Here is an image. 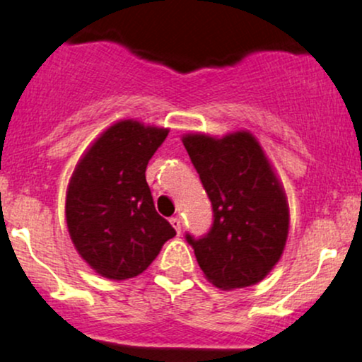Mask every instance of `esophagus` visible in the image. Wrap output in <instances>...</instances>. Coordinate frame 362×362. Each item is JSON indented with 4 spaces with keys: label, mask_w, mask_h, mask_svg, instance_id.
<instances>
[{
    "label": "esophagus",
    "mask_w": 362,
    "mask_h": 362,
    "mask_svg": "<svg viewBox=\"0 0 362 362\" xmlns=\"http://www.w3.org/2000/svg\"><path fill=\"white\" fill-rule=\"evenodd\" d=\"M170 224H172L173 228H175V231L178 235H180V231H182V219L178 218V216H175V218H172L170 219Z\"/></svg>",
    "instance_id": "1"
}]
</instances>
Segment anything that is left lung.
Wrapping results in <instances>:
<instances>
[{
	"mask_svg": "<svg viewBox=\"0 0 362 362\" xmlns=\"http://www.w3.org/2000/svg\"><path fill=\"white\" fill-rule=\"evenodd\" d=\"M182 143L213 202L214 223L192 245L206 279L219 289L257 284L284 252L289 204L276 168L247 129L211 136L187 132Z\"/></svg>",
	"mask_w": 362,
	"mask_h": 362,
	"instance_id": "obj_1",
	"label": "left lung"
}]
</instances>
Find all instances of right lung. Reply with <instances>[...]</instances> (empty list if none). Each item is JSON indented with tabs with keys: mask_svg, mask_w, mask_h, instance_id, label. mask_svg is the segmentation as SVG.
Masks as SVG:
<instances>
[{
	"mask_svg": "<svg viewBox=\"0 0 362 362\" xmlns=\"http://www.w3.org/2000/svg\"><path fill=\"white\" fill-rule=\"evenodd\" d=\"M168 127L136 119L114 122L78 160L66 190V224L80 257L98 276L126 281L139 276L175 236L156 213L146 165Z\"/></svg>",
	"mask_w": 362,
	"mask_h": 362,
	"instance_id": "1",
	"label": "right lung"
}]
</instances>
